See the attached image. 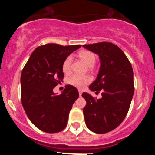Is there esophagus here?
<instances>
[{"label": "esophagus", "instance_id": "obj_1", "mask_svg": "<svg viewBox=\"0 0 155 155\" xmlns=\"http://www.w3.org/2000/svg\"><path fill=\"white\" fill-rule=\"evenodd\" d=\"M79 96L81 97V94H82V91L81 90H79Z\"/></svg>", "mask_w": 155, "mask_h": 155}]
</instances>
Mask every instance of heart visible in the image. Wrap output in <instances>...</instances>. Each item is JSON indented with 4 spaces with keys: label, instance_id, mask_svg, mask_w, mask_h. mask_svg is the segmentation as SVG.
Masks as SVG:
<instances>
[{
    "label": "heart",
    "instance_id": "1",
    "mask_svg": "<svg viewBox=\"0 0 155 155\" xmlns=\"http://www.w3.org/2000/svg\"><path fill=\"white\" fill-rule=\"evenodd\" d=\"M79 58L85 62V63L88 66L91 67L95 65L96 61L95 55L92 51L88 50L81 51L79 53ZM72 58L71 56L67 57L64 60L63 65H62V69L65 74H69L71 72V65ZM91 77L87 75H79V74H74L71 76L68 79V83L72 86L75 87L76 88L82 89L88 84L91 81Z\"/></svg>",
    "mask_w": 155,
    "mask_h": 155
}]
</instances>
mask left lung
Wrapping results in <instances>:
<instances>
[{
    "mask_svg": "<svg viewBox=\"0 0 155 155\" xmlns=\"http://www.w3.org/2000/svg\"><path fill=\"white\" fill-rule=\"evenodd\" d=\"M98 54L101 66L98 74L89 88L102 97L95 99L83 92L86 100L83 108L87 127L95 133H108L122 123L130 106L133 93V68L120 48L111 42L83 45Z\"/></svg>",
    "mask_w": 155,
    "mask_h": 155,
    "instance_id": "left-lung-1",
    "label": "left lung"
}]
</instances>
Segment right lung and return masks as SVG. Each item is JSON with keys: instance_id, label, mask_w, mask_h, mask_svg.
Returning a JSON list of instances; mask_svg holds the SVG:
<instances>
[{"instance_id": "right-lung-1", "label": "right lung", "mask_w": 155, "mask_h": 155, "mask_svg": "<svg viewBox=\"0 0 155 155\" xmlns=\"http://www.w3.org/2000/svg\"><path fill=\"white\" fill-rule=\"evenodd\" d=\"M81 46H40L23 68L20 79L22 106L32 123L44 132L58 133L66 127L69 112L79 97V92L69 84L59 95L53 89L64 78V60Z\"/></svg>"}]
</instances>
